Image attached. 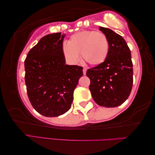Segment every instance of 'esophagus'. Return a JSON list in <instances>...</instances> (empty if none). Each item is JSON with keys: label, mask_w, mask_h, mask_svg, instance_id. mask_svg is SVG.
Wrapping results in <instances>:
<instances>
[{"label": "esophagus", "mask_w": 155, "mask_h": 155, "mask_svg": "<svg viewBox=\"0 0 155 155\" xmlns=\"http://www.w3.org/2000/svg\"><path fill=\"white\" fill-rule=\"evenodd\" d=\"M86 73H87V68H83V74L84 75H86Z\"/></svg>", "instance_id": "obj_1"}]
</instances>
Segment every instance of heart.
<instances>
[{"label": "heart", "instance_id": "1", "mask_svg": "<svg viewBox=\"0 0 155 155\" xmlns=\"http://www.w3.org/2000/svg\"><path fill=\"white\" fill-rule=\"evenodd\" d=\"M108 41L106 35L95 31H82L72 35L62 47L66 59L75 63L81 54L82 59L91 65H97L106 60L108 53Z\"/></svg>", "mask_w": 155, "mask_h": 155}]
</instances>
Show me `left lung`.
<instances>
[{
	"instance_id": "8db88e82",
	"label": "left lung",
	"mask_w": 155,
	"mask_h": 155,
	"mask_svg": "<svg viewBox=\"0 0 155 155\" xmlns=\"http://www.w3.org/2000/svg\"><path fill=\"white\" fill-rule=\"evenodd\" d=\"M100 30L108 41V53L104 62L87 70L89 89L98 105L117 107L127 100L133 83L130 50L120 35L108 28Z\"/></svg>"
}]
</instances>
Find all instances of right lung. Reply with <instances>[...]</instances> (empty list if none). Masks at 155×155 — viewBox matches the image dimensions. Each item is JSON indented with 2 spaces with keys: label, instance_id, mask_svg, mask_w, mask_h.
Listing matches in <instances>:
<instances>
[{
  "label": "right lung",
  "instance_id": "add662e5",
  "mask_svg": "<svg viewBox=\"0 0 155 155\" xmlns=\"http://www.w3.org/2000/svg\"><path fill=\"white\" fill-rule=\"evenodd\" d=\"M64 35L61 33L45 35L25 60L29 100L38 113L49 117L63 115L71 108L73 91L83 75V67L65 64Z\"/></svg>",
  "mask_w": 155,
  "mask_h": 155
}]
</instances>
